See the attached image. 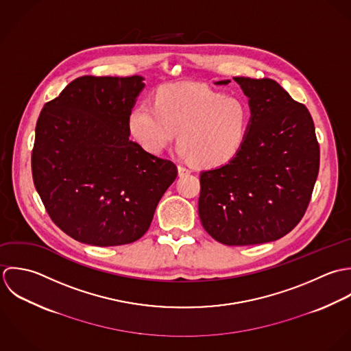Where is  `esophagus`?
<instances>
[{
	"mask_svg": "<svg viewBox=\"0 0 351 351\" xmlns=\"http://www.w3.org/2000/svg\"><path fill=\"white\" fill-rule=\"evenodd\" d=\"M191 171L190 169H187L186 167H183V165H178V173H179V176H184V175H189Z\"/></svg>",
	"mask_w": 351,
	"mask_h": 351,
	"instance_id": "34e87169",
	"label": "esophagus"
}]
</instances>
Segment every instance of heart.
Instances as JSON below:
<instances>
[{"label": "heart", "instance_id": "b5f03b06", "mask_svg": "<svg viewBox=\"0 0 351 351\" xmlns=\"http://www.w3.org/2000/svg\"><path fill=\"white\" fill-rule=\"evenodd\" d=\"M251 123L248 104L201 84H167L153 104L142 101L129 114L128 126L141 147L161 153L176 137L178 152L202 168L232 161L247 140Z\"/></svg>", "mask_w": 351, "mask_h": 351}]
</instances>
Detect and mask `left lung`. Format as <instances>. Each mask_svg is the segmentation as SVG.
<instances>
[{"label":"left lung","mask_w":351,"mask_h":351,"mask_svg":"<svg viewBox=\"0 0 351 351\" xmlns=\"http://www.w3.org/2000/svg\"><path fill=\"white\" fill-rule=\"evenodd\" d=\"M233 80L248 97V136L232 161L201 173L198 211L214 240L263 244L283 237L302 218L317 179L320 150L308 108L277 81Z\"/></svg>","instance_id":"left-lung-1"}]
</instances>
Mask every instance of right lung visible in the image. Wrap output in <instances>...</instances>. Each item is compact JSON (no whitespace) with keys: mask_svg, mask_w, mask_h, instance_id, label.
<instances>
[{"mask_svg":"<svg viewBox=\"0 0 351 351\" xmlns=\"http://www.w3.org/2000/svg\"><path fill=\"white\" fill-rule=\"evenodd\" d=\"M143 86L141 75H82L39 115L34 184L54 223L80 243L138 240L178 176L172 161L129 140L128 118Z\"/></svg>","mask_w":351,"mask_h":351,"instance_id":"1","label":"right lung"}]
</instances>
